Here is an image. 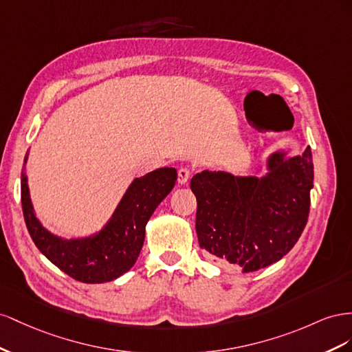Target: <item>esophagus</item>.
Wrapping results in <instances>:
<instances>
[{
    "instance_id": "esophagus-1",
    "label": "esophagus",
    "mask_w": 352,
    "mask_h": 352,
    "mask_svg": "<svg viewBox=\"0 0 352 352\" xmlns=\"http://www.w3.org/2000/svg\"><path fill=\"white\" fill-rule=\"evenodd\" d=\"M192 174H193L192 169L187 168V166H182L178 169V183L186 184L190 179V177H192Z\"/></svg>"
}]
</instances>
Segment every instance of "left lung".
<instances>
[{
	"label": "left lung",
	"instance_id": "left-lung-1",
	"mask_svg": "<svg viewBox=\"0 0 352 352\" xmlns=\"http://www.w3.org/2000/svg\"><path fill=\"white\" fill-rule=\"evenodd\" d=\"M268 165L271 173L263 179L204 170L190 182L197 200L199 245L217 263L245 273L282 259L302 234L309 215L314 186L309 146L302 156L285 159L276 153Z\"/></svg>",
	"mask_w": 352,
	"mask_h": 352
}]
</instances>
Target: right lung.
Instances as JSON below:
<instances>
[{
  "label": "right lung",
  "instance_id": "obj_1",
  "mask_svg": "<svg viewBox=\"0 0 352 352\" xmlns=\"http://www.w3.org/2000/svg\"><path fill=\"white\" fill-rule=\"evenodd\" d=\"M175 182L174 168H160L137 178L102 232L82 240H63L39 224L22 173L20 196L25 223L36 248L63 273L82 283L110 282L135 264L144 243L147 221Z\"/></svg>",
  "mask_w": 352,
  "mask_h": 352
}]
</instances>
